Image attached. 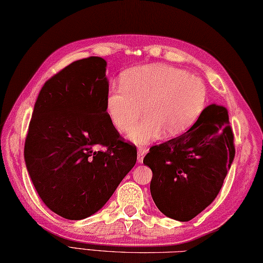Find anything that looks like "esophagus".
I'll use <instances>...</instances> for the list:
<instances>
[{
	"mask_svg": "<svg viewBox=\"0 0 263 263\" xmlns=\"http://www.w3.org/2000/svg\"><path fill=\"white\" fill-rule=\"evenodd\" d=\"M147 148L144 147V146H140L138 147V156H137V161L142 163L143 162V158H144V156L147 153Z\"/></svg>",
	"mask_w": 263,
	"mask_h": 263,
	"instance_id": "obj_1",
	"label": "esophagus"
}]
</instances>
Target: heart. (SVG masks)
<instances>
[{
  "label": "heart",
  "instance_id": "1",
  "mask_svg": "<svg viewBox=\"0 0 263 263\" xmlns=\"http://www.w3.org/2000/svg\"><path fill=\"white\" fill-rule=\"evenodd\" d=\"M120 85L107 91L105 115L118 133L129 130L127 138L137 145L157 140L162 133L165 137L185 133L207 104L204 81L166 64L126 70L120 77ZM142 107L146 117L134 125Z\"/></svg>",
  "mask_w": 263,
  "mask_h": 263
}]
</instances>
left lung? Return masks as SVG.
<instances>
[{
  "label": "left lung",
  "mask_w": 263,
  "mask_h": 263,
  "mask_svg": "<svg viewBox=\"0 0 263 263\" xmlns=\"http://www.w3.org/2000/svg\"><path fill=\"white\" fill-rule=\"evenodd\" d=\"M234 133L224 106L205 107L189 130L150 147L152 199L166 216L190 221L219 195L235 158Z\"/></svg>",
  "instance_id": "left-lung-1"
}]
</instances>
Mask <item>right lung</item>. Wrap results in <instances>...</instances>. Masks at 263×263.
<instances>
[{
	"mask_svg": "<svg viewBox=\"0 0 263 263\" xmlns=\"http://www.w3.org/2000/svg\"><path fill=\"white\" fill-rule=\"evenodd\" d=\"M105 72L101 57L73 62L44 83L34 105L25 162L40 198L64 219L95 214L136 163V146L105 115Z\"/></svg>",
	"mask_w": 263,
	"mask_h": 263,
	"instance_id": "obj_1",
	"label": "right lung"
}]
</instances>
